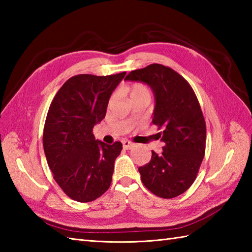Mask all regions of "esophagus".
Instances as JSON below:
<instances>
[{"label": "esophagus", "mask_w": 252, "mask_h": 252, "mask_svg": "<svg viewBox=\"0 0 252 252\" xmlns=\"http://www.w3.org/2000/svg\"><path fill=\"white\" fill-rule=\"evenodd\" d=\"M122 145L125 149H131L135 146V144L130 142V141H127V140H125V141H122Z\"/></svg>", "instance_id": "34e87169"}]
</instances>
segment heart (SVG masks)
I'll use <instances>...</instances> for the list:
<instances>
[{"label": "heart", "mask_w": 252, "mask_h": 252, "mask_svg": "<svg viewBox=\"0 0 252 252\" xmlns=\"http://www.w3.org/2000/svg\"><path fill=\"white\" fill-rule=\"evenodd\" d=\"M141 94H149V91H148V88L146 87V85L142 84V83H136L134 85H132V88L130 90L131 97L132 96L141 95Z\"/></svg>", "instance_id": "obj_1"}]
</instances>
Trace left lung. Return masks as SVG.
Wrapping results in <instances>:
<instances>
[{
    "label": "left lung",
    "mask_w": 252,
    "mask_h": 252,
    "mask_svg": "<svg viewBox=\"0 0 252 252\" xmlns=\"http://www.w3.org/2000/svg\"><path fill=\"white\" fill-rule=\"evenodd\" d=\"M126 80L152 88L156 98L153 123L164 143L138 168L141 180L154 195L171 199L183 194L196 180L206 151V121L190 84L172 68L152 63L131 71Z\"/></svg>",
    "instance_id": "1"
}]
</instances>
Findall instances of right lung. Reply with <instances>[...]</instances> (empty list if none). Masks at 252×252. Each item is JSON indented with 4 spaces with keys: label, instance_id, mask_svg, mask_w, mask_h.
Returning a JSON list of instances; mask_svg holds the SVG:
<instances>
[{
    "label": "right lung",
    "instance_id": "1",
    "mask_svg": "<svg viewBox=\"0 0 252 252\" xmlns=\"http://www.w3.org/2000/svg\"><path fill=\"white\" fill-rule=\"evenodd\" d=\"M126 73L77 74L63 84L50 105L43 130L47 164L63 191L76 201H93L111 184L122 144L98 142L93 127L105 118L112 91Z\"/></svg>",
    "mask_w": 252,
    "mask_h": 252
}]
</instances>
